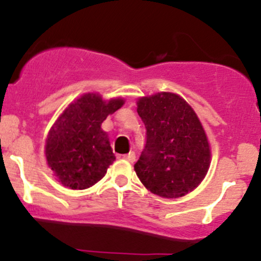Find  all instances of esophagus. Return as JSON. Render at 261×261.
<instances>
[{
	"label": "esophagus",
	"instance_id": "34e87169",
	"mask_svg": "<svg viewBox=\"0 0 261 261\" xmlns=\"http://www.w3.org/2000/svg\"><path fill=\"white\" fill-rule=\"evenodd\" d=\"M124 158L128 162H131V163H134L135 160H136V154H135V152H128L127 154H124Z\"/></svg>",
	"mask_w": 261,
	"mask_h": 261
}]
</instances>
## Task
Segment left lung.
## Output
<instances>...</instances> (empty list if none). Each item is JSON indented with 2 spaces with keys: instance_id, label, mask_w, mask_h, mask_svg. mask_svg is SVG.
I'll list each match as a JSON object with an SVG mask.
<instances>
[{
  "instance_id": "1",
  "label": "left lung",
  "mask_w": 261,
  "mask_h": 261,
  "mask_svg": "<svg viewBox=\"0 0 261 261\" xmlns=\"http://www.w3.org/2000/svg\"><path fill=\"white\" fill-rule=\"evenodd\" d=\"M146 146L135 172L155 195L176 199L197 188L211 161L207 136L194 109L180 95L161 92L137 100Z\"/></svg>"
}]
</instances>
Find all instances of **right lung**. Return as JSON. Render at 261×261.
<instances>
[{"mask_svg": "<svg viewBox=\"0 0 261 261\" xmlns=\"http://www.w3.org/2000/svg\"><path fill=\"white\" fill-rule=\"evenodd\" d=\"M121 98L103 100L86 93L71 103L50 128L45 145L47 166L64 187L91 188L115 161L101 122L124 106Z\"/></svg>", "mask_w": 261, "mask_h": 261, "instance_id": "1", "label": "right lung"}]
</instances>
